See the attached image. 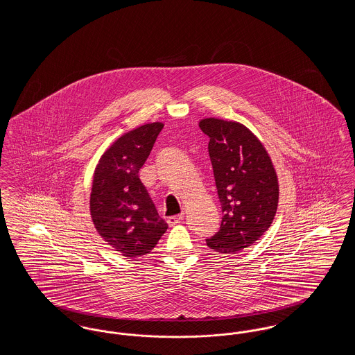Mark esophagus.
Here are the masks:
<instances>
[{
	"instance_id": "34e87169",
	"label": "esophagus",
	"mask_w": 355,
	"mask_h": 355,
	"mask_svg": "<svg viewBox=\"0 0 355 355\" xmlns=\"http://www.w3.org/2000/svg\"><path fill=\"white\" fill-rule=\"evenodd\" d=\"M182 220H184V214H178V216L169 217V218H168V223H169L170 226H174V225L180 223Z\"/></svg>"
}]
</instances>
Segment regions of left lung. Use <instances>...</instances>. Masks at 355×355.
<instances>
[{"label": "left lung", "mask_w": 355, "mask_h": 355, "mask_svg": "<svg viewBox=\"0 0 355 355\" xmlns=\"http://www.w3.org/2000/svg\"><path fill=\"white\" fill-rule=\"evenodd\" d=\"M209 155L222 207L220 230L206 245L220 254L252 246L270 227L278 206V178L261 141L242 123L205 119Z\"/></svg>", "instance_id": "obj_1"}]
</instances>
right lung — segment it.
<instances>
[{
    "label": "right lung",
    "mask_w": 355,
    "mask_h": 355,
    "mask_svg": "<svg viewBox=\"0 0 355 355\" xmlns=\"http://www.w3.org/2000/svg\"><path fill=\"white\" fill-rule=\"evenodd\" d=\"M162 128L153 122L121 135L94 171L92 220L98 234L123 257L150 253L168 229L138 177Z\"/></svg>",
    "instance_id": "add662e5"
}]
</instances>
